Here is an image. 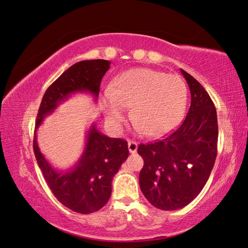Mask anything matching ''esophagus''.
Returning <instances> with one entry per match:
<instances>
[{"label":"esophagus","mask_w":248,"mask_h":248,"mask_svg":"<svg viewBox=\"0 0 248 248\" xmlns=\"http://www.w3.org/2000/svg\"><path fill=\"white\" fill-rule=\"evenodd\" d=\"M128 150H129V152L130 153H136L137 151H138V144L136 141H133V140H129L128 141Z\"/></svg>","instance_id":"esophagus-1"}]
</instances>
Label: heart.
Returning <instances> with one entry per match:
<instances>
[{"mask_svg":"<svg viewBox=\"0 0 248 248\" xmlns=\"http://www.w3.org/2000/svg\"><path fill=\"white\" fill-rule=\"evenodd\" d=\"M186 100V86L176 74L133 68L111 82L103 95L102 109L108 124L119 130L127 108H131V119L146 136L158 138L179 123Z\"/></svg>","mask_w":248,"mask_h":248,"instance_id":"heart-1","label":"heart"}]
</instances>
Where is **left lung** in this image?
<instances>
[{"label":"left lung","mask_w":248,"mask_h":248,"mask_svg":"<svg viewBox=\"0 0 248 248\" xmlns=\"http://www.w3.org/2000/svg\"><path fill=\"white\" fill-rule=\"evenodd\" d=\"M191 94L188 114L167 139L141 144L144 159L140 187L155 208L178 210L196 199L207 183L217 155L218 125L214 103L206 90L181 69Z\"/></svg>","instance_id":"8db88e82"}]
</instances>
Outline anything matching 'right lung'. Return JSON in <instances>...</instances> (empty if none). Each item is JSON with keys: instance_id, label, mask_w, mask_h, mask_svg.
<instances>
[{"instance_id": "right-lung-1", "label": "right lung", "mask_w": 248, "mask_h": 248, "mask_svg": "<svg viewBox=\"0 0 248 248\" xmlns=\"http://www.w3.org/2000/svg\"><path fill=\"white\" fill-rule=\"evenodd\" d=\"M109 65L108 60H86L72 65L44 93L36 119L33 148L43 177L60 202L81 214L98 211L108 202L112 178L129 154L127 141L104 136L93 123L87 131L84 151L78 162L59 170L41 153L37 130L44 119L74 94H90L96 101Z\"/></svg>"}]
</instances>
